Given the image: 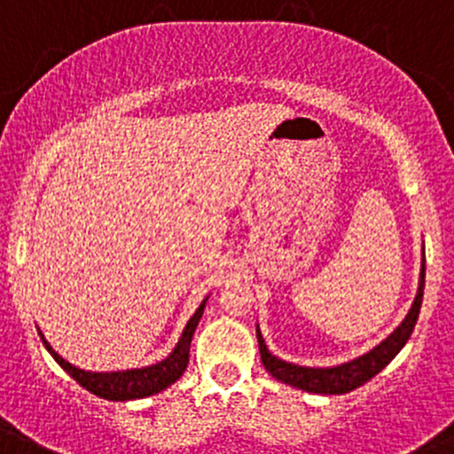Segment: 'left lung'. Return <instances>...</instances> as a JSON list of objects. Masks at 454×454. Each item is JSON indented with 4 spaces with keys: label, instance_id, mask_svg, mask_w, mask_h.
<instances>
[{
    "label": "left lung",
    "instance_id": "left-lung-1",
    "mask_svg": "<svg viewBox=\"0 0 454 454\" xmlns=\"http://www.w3.org/2000/svg\"><path fill=\"white\" fill-rule=\"evenodd\" d=\"M424 277H426V265H422V281H419L418 296H415V303L413 308H411V312L406 314L404 323H402L400 327L387 338V340L380 342L375 349H371L369 354L360 356V358L333 369L299 367V364H290L286 363V360L274 358V356L268 351V347H265L263 338H261L259 327H256L261 363H263V367L268 369V373H272L277 380H281V382L286 384H292V387L296 388H303V391H309V393L340 395V393H349L354 391V388L363 387L364 382H369L373 375H378L380 371L387 367V364L400 354V349L406 345L411 333H413V327L415 323H418V316H419V308H422Z\"/></svg>",
    "mask_w": 454,
    "mask_h": 454
}]
</instances>
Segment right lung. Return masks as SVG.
I'll list each match as a JSON object with an SVG mask.
<instances>
[{"instance_id": "1", "label": "right lung", "mask_w": 454, "mask_h": 454, "mask_svg": "<svg viewBox=\"0 0 454 454\" xmlns=\"http://www.w3.org/2000/svg\"><path fill=\"white\" fill-rule=\"evenodd\" d=\"M204 303L200 305L198 312L193 314V318L186 323L184 333H182L180 342L173 349V354L168 358H164L162 363L151 364V367L145 369H131V371H112V373H91V371H83L72 367L70 363L61 358L57 351H52V347L45 342V338L41 336L43 345L48 347V351L52 354V358L61 364L81 387L87 388L94 395L105 397V400L114 402H125V400H138V397H149L155 395V393L164 391L167 387H171L177 378L186 371V364H189V349L191 340H193L195 327H198L201 314H204Z\"/></svg>"}]
</instances>
